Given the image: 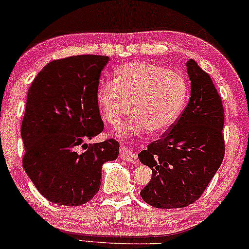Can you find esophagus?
<instances>
[{"label":"esophagus","mask_w":249,"mask_h":249,"mask_svg":"<svg viewBox=\"0 0 249 249\" xmlns=\"http://www.w3.org/2000/svg\"><path fill=\"white\" fill-rule=\"evenodd\" d=\"M120 157L122 160L126 161V162H134L137 160V157L134 152H133L132 150H129V148L126 146H121Z\"/></svg>","instance_id":"esophagus-1"}]
</instances>
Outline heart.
<instances>
[{
    "label": "heart",
    "mask_w": 249,
    "mask_h": 249,
    "mask_svg": "<svg viewBox=\"0 0 249 249\" xmlns=\"http://www.w3.org/2000/svg\"><path fill=\"white\" fill-rule=\"evenodd\" d=\"M188 96L184 77L152 62H128L116 71V79L104 80L97 102L105 120L117 126L129 113L134 116L120 131L122 136L165 132L174 124Z\"/></svg>",
    "instance_id": "1"
}]
</instances>
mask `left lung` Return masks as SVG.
Returning <instances> with one entry per match:
<instances>
[{
    "mask_svg": "<svg viewBox=\"0 0 249 249\" xmlns=\"http://www.w3.org/2000/svg\"><path fill=\"white\" fill-rule=\"evenodd\" d=\"M187 70L191 80L187 107L162 139L139 154L140 161L152 170L141 196L161 209L183 208L198 200L225 155L220 95L194 59L187 62Z\"/></svg>",
    "mask_w": 249,
    "mask_h": 249,
    "instance_id": "obj_1",
    "label": "left lung"
}]
</instances>
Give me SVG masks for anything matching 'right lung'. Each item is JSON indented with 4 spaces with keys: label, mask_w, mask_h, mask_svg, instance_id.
Here are the masks:
<instances>
[{
    "label": "right lung",
    "mask_w": 249,
    "mask_h": 249,
    "mask_svg": "<svg viewBox=\"0 0 249 249\" xmlns=\"http://www.w3.org/2000/svg\"><path fill=\"white\" fill-rule=\"evenodd\" d=\"M108 61V57L96 54L53 60L29 88L21 126L22 162L50 202L69 207L88 202L101 187L103 164L118 157L116 140L85 143L104 129L97 88Z\"/></svg>",
    "instance_id": "add662e5"
}]
</instances>
